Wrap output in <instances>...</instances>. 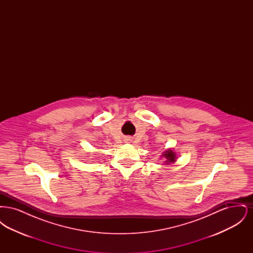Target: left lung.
Masks as SVG:
<instances>
[{"label": "left lung", "mask_w": 253, "mask_h": 253, "mask_svg": "<svg viewBox=\"0 0 253 253\" xmlns=\"http://www.w3.org/2000/svg\"><path fill=\"white\" fill-rule=\"evenodd\" d=\"M161 157L165 158V163L169 165L170 163H174L176 161V153L173 151V149H168L161 155Z\"/></svg>", "instance_id": "obj_1"}]
</instances>
